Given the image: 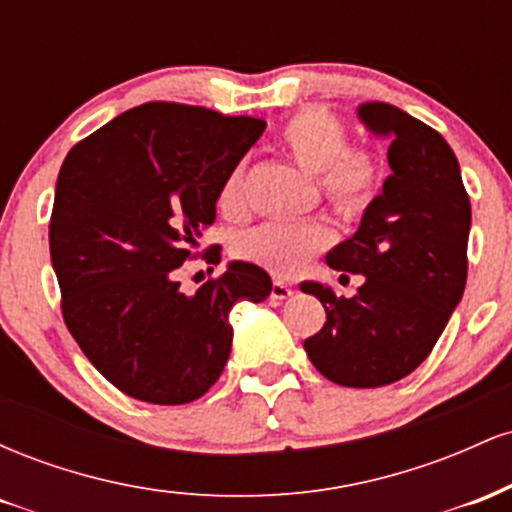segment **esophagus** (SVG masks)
I'll return each instance as SVG.
<instances>
[{
    "label": "esophagus",
    "instance_id": "obj_1",
    "mask_svg": "<svg viewBox=\"0 0 512 512\" xmlns=\"http://www.w3.org/2000/svg\"><path fill=\"white\" fill-rule=\"evenodd\" d=\"M293 296V286L286 284V281L281 279H274L272 284V298H276V301H286V298Z\"/></svg>",
    "mask_w": 512,
    "mask_h": 512
}]
</instances>
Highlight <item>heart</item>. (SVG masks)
Instances as JSON below:
<instances>
[{
	"mask_svg": "<svg viewBox=\"0 0 512 512\" xmlns=\"http://www.w3.org/2000/svg\"><path fill=\"white\" fill-rule=\"evenodd\" d=\"M279 146L305 173L317 175L322 197L346 221L361 219L373 207L383 187V170L373 151L349 146V132L337 115L325 108H305L281 127ZM245 202V163L226 173L219 190V207L228 214ZM332 228L320 219L264 221L236 238L233 250L243 260L269 272L293 276L303 272L315 255L332 245Z\"/></svg>",
	"mask_w": 512,
	"mask_h": 512,
	"instance_id": "obj_1",
	"label": "heart"
}]
</instances>
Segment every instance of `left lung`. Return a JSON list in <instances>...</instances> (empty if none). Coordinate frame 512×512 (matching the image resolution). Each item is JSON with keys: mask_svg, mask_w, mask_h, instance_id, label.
<instances>
[{"mask_svg": "<svg viewBox=\"0 0 512 512\" xmlns=\"http://www.w3.org/2000/svg\"><path fill=\"white\" fill-rule=\"evenodd\" d=\"M358 117L390 139L392 173L354 236L327 252L332 269L366 276L356 296L301 284L327 313L303 346L332 383L380 387L426 361L460 303L472 207L460 163L436 129L387 103H363Z\"/></svg>", "mask_w": 512, "mask_h": 512, "instance_id": "left-lung-1", "label": "left lung"}]
</instances>
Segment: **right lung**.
<instances>
[{"label": "right lung", "mask_w": 512, "mask_h": 512, "mask_svg": "<svg viewBox=\"0 0 512 512\" xmlns=\"http://www.w3.org/2000/svg\"><path fill=\"white\" fill-rule=\"evenodd\" d=\"M264 127L257 117L144 103L64 158L50 219L62 315L88 361L125 395L195 402L231 356L233 305L272 293L269 274L250 262H231L192 296L178 281L216 219L223 178Z\"/></svg>", "instance_id": "1"}]
</instances>
